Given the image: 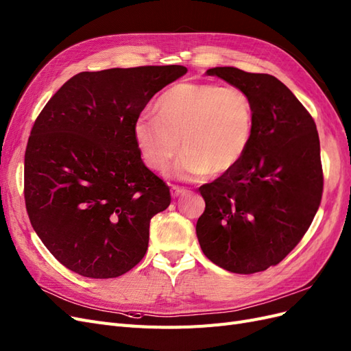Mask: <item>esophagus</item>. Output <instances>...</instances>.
<instances>
[{
	"label": "esophagus",
	"instance_id": "1",
	"mask_svg": "<svg viewBox=\"0 0 351 351\" xmlns=\"http://www.w3.org/2000/svg\"><path fill=\"white\" fill-rule=\"evenodd\" d=\"M187 193V190L184 187H180V186H171V195L174 197H178V196H184Z\"/></svg>",
	"mask_w": 351,
	"mask_h": 351
}]
</instances>
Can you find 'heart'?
<instances>
[{
	"label": "heart",
	"mask_w": 351,
	"mask_h": 351,
	"mask_svg": "<svg viewBox=\"0 0 351 351\" xmlns=\"http://www.w3.org/2000/svg\"><path fill=\"white\" fill-rule=\"evenodd\" d=\"M156 112L136 120L134 139L156 171L169 165L182 141L173 174L183 180L231 171L249 151L256 120L246 90L218 83H177L158 99Z\"/></svg>",
	"instance_id": "heart-1"
}]
</instances>
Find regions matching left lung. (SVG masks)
Returning a JSON list of instances; mask_svg holds the SVG:
<instances>
[{"instance_id":"obj_1","label":"left lung","mask_w":351,"mask_h":351,"mask_svg":"<svg viewBox=\"0 0 351 351\" xmlns=\"http://www.w3.org/2000/svg\"><path fill=\"white\" fill-rule=\"evenodd\" d=\"M254 104L249 151L231 171L199 187L205 210L196 234L205 256L234 274L280 263L306 234L321 205L324 173L316 124L302 102L271 74L215 67Z\"/></svg>"}]
</instances>
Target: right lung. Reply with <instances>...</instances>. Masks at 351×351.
<instances>
[{
	"label": "right lung",
	"instance_id": "right-lung-1",
	"mask_svg": "<svg viewBox=\"0 0 351 351\" xmlns=\"http://www.w3.org/2000/svg\"><path fill=\"white\" fill-rule=\"evenodd\" d=\"M183 66L82 71L32 127L25 154L30 224L60 263L88 278H115L139 263L149 222L171 204L147 168L134 123Z\"/></svg>",
	"mask_w": 351,
	"mask_h": 351
}]
</instances>
